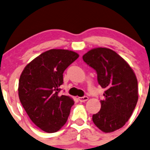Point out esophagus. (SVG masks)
<instances>
[{
    "label": "esophagus",
    "instance_id": "obj_1",
    "mask_svg": "<svg viewBox=\"0 0 150 150\" xmlns=\"http://www.w3.org/2000/svg\"><path fill=\"white\" fill-rule=\"evenodd\" d=\"M78 99H79V101L81 102H85L88 99V96H83V97H79Z\"/></svg>",
    "mask_w": 150,
    "mask_h": 150
}]
</instances>
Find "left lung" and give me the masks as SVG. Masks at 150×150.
Wrapping results in <instances>:
<instances>
[{
    "label": "left lung",
    "mask_w": 150,
    "mask_h": 150,
    "mask_svg": "<svg viewBox=\"0 0 150 150\" xmlns=\"http://www.w3.org/2000/svg\"><path fill=\"white\" fill-rule=\"evenodd\" d=\"M83 59L96 70L98 83L105 89L101 110L92 117L93 123L103 132H113L125 125L135 109L137 77L129 64L110 48H93L83 56Z\"/></svg>",
    "instance_id": "1"
}]
</instances>
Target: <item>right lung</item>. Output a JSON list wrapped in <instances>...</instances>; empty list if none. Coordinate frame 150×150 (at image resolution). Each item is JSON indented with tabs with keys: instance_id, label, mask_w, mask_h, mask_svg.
<instances>
[{
	"instance_id": "1",
	"label": "right lung",
	"mask_w": 150,
	"mask_h": 150,
	"mask_svg": "<svg viewBox=\"0 0 150 150\" xmlns=\"http://www.w3.org/2000/svg\"><path fill=\"white\" fill-rule=\"evenodd\" d=\"M78 57L69 50H48L29 63L21 74L19 100L30 120L45 132H57L67 120L74 101L59 92L64 71Z\"/></svg>"
}]
</instances>
